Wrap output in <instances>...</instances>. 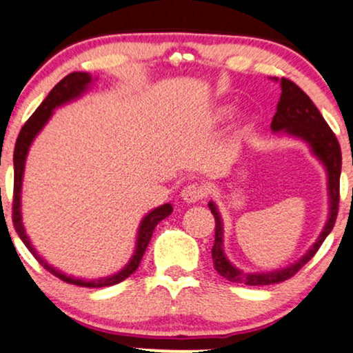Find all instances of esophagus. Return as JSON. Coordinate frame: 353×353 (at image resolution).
I'll use <instances>...</instances> for the list:
<instances>
[{
    "mask_svg": "<svg viewBox=\"0 0 353 353\" xmlns=\"http://www.w3.org/2000/svg\"><path fill=\"white\" fill-rule=\"evenodd\" d=\"M181 197L182 200H185L187 203L200 202V200L205 197V189L200 184H189L182 189Z\"/></svg>",
    "mask_w": 353,
    "mask_h": 353,
    "instance_id": "obj_1",
    "label": "esophagus"
}]
</instances>
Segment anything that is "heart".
Here are the masks:
<instances>
[{
    "label": "heart",
    "instance_id": "heart-1",
    "mask_svg": "<svg viewBox=\"0 0 353 353\" xmlns=\"http://www.w3.org/2000/svg\"><path fill=\"white\" fill-rule=\"evenodd\" d=\"M231 115H233V109H231V107H223V109L218 110L216 119L218 120H226V119H230Z\"/></svg>",
    "mask_w": 353,
    "mask_h": 353
}]
</instances>
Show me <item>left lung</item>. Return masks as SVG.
<instances>
[{
    "instance_id": "left-lung-1",
    "label": "left lung",
    "mask_w": 353,
    "mask_h": 353,
    "mask_svg": "<svg viewBox=\"0 0 353 353\" xmlns=\"http://www.w3.org/2000/svg\"><path fill=\"white\" fill-rule=\"evenodd\" d=\"M282 86V94L276 104V112L272 119L270 128L272 132H283L310 145L316 158L324 164L325 172H327V190H329V218L325 221L319 238L311 246L305 256L295 264L285 267V269L267 272V274H249V272L239 270L226 259L223 251V221L220 213H218L216 205L208 202V208L212 210L215 216V244L212 248V257L215 270L226 280L234 283H244L256 287V285H272L280 283L293 276L307 261H311L327 234L331 233L336 223L339 212V181H341V168H342V153L341 146L334 132L329 128L318 107L313 101L307 97L303 89L296 86L295 83L287 78L280 79Z\"/></svg>"
}]
</instances>
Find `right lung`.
<instances>
[{"instance_id":"right-lung-1","label":"right lung","mask_w":353,"mask_h":353,"mask_svg":"<svg viewBox=\"0 0 353 353\" xmlns=\"http://www.w3.org/2000/svg\"><path fill=\"white\" fill-rule=\"evenodd\" d=\"M91 83H92V78L89 73H81V71L70 73L68 77H65L55 88L52 89L50 92H48V96L43 99L42 104L37 107V110L30 115V119L24 123V127L21 128L19 137H17L16 146H14V197H12V223H14V228L17 231V234H19V238L22 239V243L26 244V248H28L30 254L37 259L39 264L42 265L43 269H47L50 274L58 276V279L63 280L66 283L78 285V287H88V288H101V287H110V285L120 283L122 280L127 279V276H130L133 272L138 269V265H140L141 257H143L146 246H148L151 234H153L156 225L172 213L171 203H164L161 207L151 210L148 215L141 220L140 228H138V236H137V248L130 259V262H128L122 270L117 272V274L104 276V279H96V280L77 279V276L66 275L61 270H58L50 264H47V261H43V259L39 256L37 251H35L32 246V243H30L29 236L26 234L24 225H22V215H21L22 177H24L26 158H28L29 148L30 145H32L34 138L39 135V132L42 130L43 125H46L48 122V119L52 117L53 109H57V107L63 105L66 102L77 99V97L84 94Z\"/></svg>"}]
</instances>
